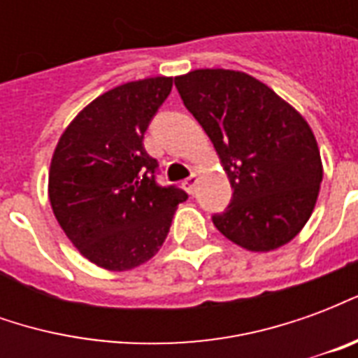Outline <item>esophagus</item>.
Instances as JSON below:
<instances>
[{
  "instance_id": "34e87169",
  "label": "esophagus",
  "mask_w": 358,
  "mask_h": 358,
  "mask_svg": "<svg viewBox=\"0 0 358 358\" xmlns=\"http://www.w3.org/2000/svg\"><path fill=\"white\" fill-rule=\"evenodd\" d=\"M197 182H199V176H197V174H192L189 178L184 180V184H182V186H184V189H186L187 194L192 195L195 192V186H197Z\"/></svg>"
}]
</instances>
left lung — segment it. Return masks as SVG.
<instances>
[{
	"label": "left lung",
	"instance_id": "1",
	"mask_svg": "<svg viewBox=\"0 0 358 358\" xmlns=\"http://www.w3.org/2000/svg\"><path fill=\"white\" fill-rule=\"evenodd\" d=\"M174 84L234 189L228 209L213 215L218 232L257 253L292 241L313 215L322 182L320 151L307 120L240 71L197 69Z\"/></svg>",
	"mask_w": 358,
	"mask_h": 358
}]
</instances>
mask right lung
I'll return each instance as SVG.
<instances>
[{"instance_id":"1","label":"right lung","mask_w":358,"mask_h":358,"mask_svg":"<svg viewBox=\"0 0 358 358\" xmlns=\"http://www.w3.org/2000/svg\"><path fill=\"white\" fill-rule=\"evenodd\" d=\"M172 78L128 82L95 97L59 138L50 166L57 222L88 261L115 272L140 266L161 249L186 192L159 186L143 148Z\"/></svg>"}]
</instances>
